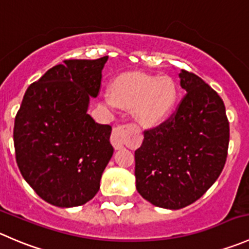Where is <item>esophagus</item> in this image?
Masks as SVG:
<instances>
[{
	"label": "esophagus",
	"instance_id": "esophagus-1",
	"mask_svg": "<svg viewBox=\"0 0 249 249\" xmlns=\"http://www.w3.org/2000/svg\"><path fill=\"white\" fill-rule=\"evenodd\" d=\"M128 135V129L124 127H116L114 128L111 134V144L115 147V150H120L124 147V140Z\"/></svg>",
	"mask_w": 249,
	"mask_h": 249
}]
</instances>
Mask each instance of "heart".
Returning <instances> with one entry per match:
<instances>
[{
    "label": "heart",
    "mask_w": 249,
    "mask_h": 249,
    "mask_svg": "<svg viewBox=\"0 0 249 249\" xmlns=\"http://www.w3.org/2000/svg\"><path fill=\"white\" fill-rule=\"evenodd\" d=\"M177 86L168 76L147 73H124L111 83V93L102 97L109 110L132 109L138 124L150 128L159 125L173 111L177 102Z\"/></svg>",
    "instance_id": "b5f03b06"
}]
</instances>
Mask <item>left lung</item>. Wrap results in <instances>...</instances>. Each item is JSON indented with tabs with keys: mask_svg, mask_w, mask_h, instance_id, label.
Returning <instances> with one entry per match:
<instances>
[{
	"mask_svg": "<svg viewBox=\"0 0 249 249\" xmlns=\"http://www.w3.org/2000/svg\"><path fill=\"white\" fill-rule=\"evenodd\" d=\"M186 94L176 114L145 130L135 150V186L156 207L180 209L195 202L220 176L228 156L229 121L215 90L180 70Z\"/></svg>",
	"mask_w": 249,
	"mask_h": 249,
	"instance_id": "1",
	"label": "left lung"
}]
</instances>
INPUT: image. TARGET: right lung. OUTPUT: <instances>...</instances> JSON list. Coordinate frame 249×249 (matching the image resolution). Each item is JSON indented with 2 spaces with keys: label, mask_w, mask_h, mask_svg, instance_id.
<instances>
[{
  "label": "right lung",
  "mask_w": 249,
  "mask_h": 249,
  "mask_svg": "<svg viewBox=\"0 0 249 249\" xmlns=\"http://www.w3.org/2000/svg\"><path fill=\"white\" fill-rule=\"evenodd\" d=\"M107 58L72 59L49 69L28 88L16 116L13 139L21 176L56 207L92 200L114 154L111 127L87 112Z\"/></svg>",
  "instance_id": "right-lung-1"
}]
</instances>
